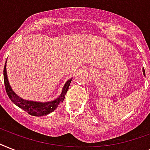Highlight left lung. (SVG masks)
<instances>
[{
    "mask_svg": "<svg viewBox=\"0 0 150 150\" xmlns=\"http://www.w3.org/2000/svg\"><path fill=\"white\" fill-rule=\"evenodd\" d=\"M142 71H143V74H144V75L146 76V73H145V70H144V68L142 69Z\"/></svg>",
    "mask_w": 150,
    "mask_h": 150,
    "instance_id": "1",
    "label": "left lung"
}]
</instances>
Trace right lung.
Returning <instances> with one entry per match:
<instances>
[{
	"label": "right lung",
	"mask_w": 150,
	"mask_h": 150,
	"mask_svg": "<svg viewBox=\"0 0 150 150\" xmlns=\"http://www.w3.org/2000/svg\"><path fill=\"white\" fill-rule=\"evenodd\" d=\"M72 80V78L68 80L66 82L63 88L62 93L61 96L58 98L56 99L54 101L47 103H39L34 102V101H29V100H25L23 99L20 98L16 95V94L12 91L9 82H8V77H7V71H6V63L4 64V86H5L6 93L8 94V97L10 100L15 103L16 106H18L25 111L27 112L28 114L33 116H43L47 114H50L56 109L60 103L63 102L64 98H65V94L68 91L70 83Z\"/></svg>",
	"instance_id": "1"
}]
</instances>
